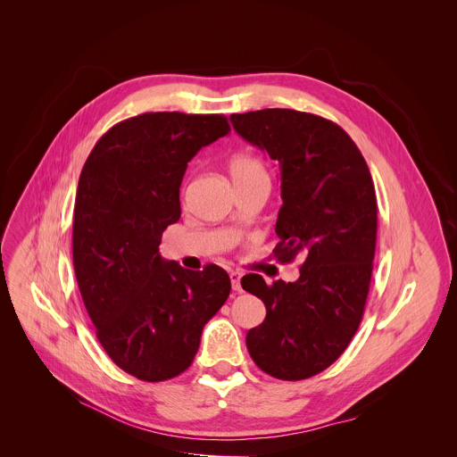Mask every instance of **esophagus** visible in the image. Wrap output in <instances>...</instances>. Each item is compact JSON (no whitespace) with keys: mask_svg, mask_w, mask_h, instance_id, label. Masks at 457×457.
<instances>
[{"mask_svg":"<svg viewBox=\"0 0 457 457\" xmlns=\"http://www.w3.org/2000/svg\"><path fill=\"white\" fill-rule=\"evenodd\" d=\"M229 278H231V287L235 293H242V286H240V278L242 275L238 271H231L229 273Z\"/></svg>","mask_w":457,"mask_h":457,"instance_id":"1","label":"esophagus"}]
</instances>
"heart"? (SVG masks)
<instances>
[{
	"instance_id": "1",
	"label": "heart",
	"mask_w": 457,
	"mask_h": 457,
	"mask_svg": "<svg viewBox=\"0 0 457 457\" xmlns=\"http://www.w3.org/2000/svg\"><path fill=\"white\" fill-rule=\"evenodd\" d=\"M229 173L235 184L251 182L258 179H270L264 162L253 155H237L229 162Z\"/></svg>"
}]
</instances>
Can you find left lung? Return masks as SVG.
I'll return each instance as SVG.
<instances>
[{
  "label": "left lung",
  "instance_id": "left-lung-1",
  "mask_svg": "<svg viewBox=\"0 0 457 457\" xmlns=\"http://www.w3.org/2000/svg\"><path fill=\"white\" fill-rule=\"evenodd\" d=\"M229 119L240 137L278 161L284 204L273 253L282 264L300 260L296 282L242 278L266 303L245 345L270 376L305 379L342 356L363 318L378 231L374 182L354 141L329 119L286 108Z\"/></svg>",
  "mask_w": 457,
  "mask_h": 457
}]
</instances>
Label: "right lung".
<instances>
[{
    "label": "right lung",
    "instance_id": "1",
    "mask_svg": "<svg viewBox=\"0 0 457 457\" xmlns=\"http://www.w3.org/2000/svg\"><path fill=\"white\" fill-rule=\"evenodd\" d=\"M229 129L220 113L146 112L112 126L83 166L72 231L78 286L106 354L143 381L184 372L229 296L222 268L189 271L159 254L162 231L180 217L187 162Z\"/></svg>",
    "mask_w": 457,
    "mask_h": 457
}]
</instances>
